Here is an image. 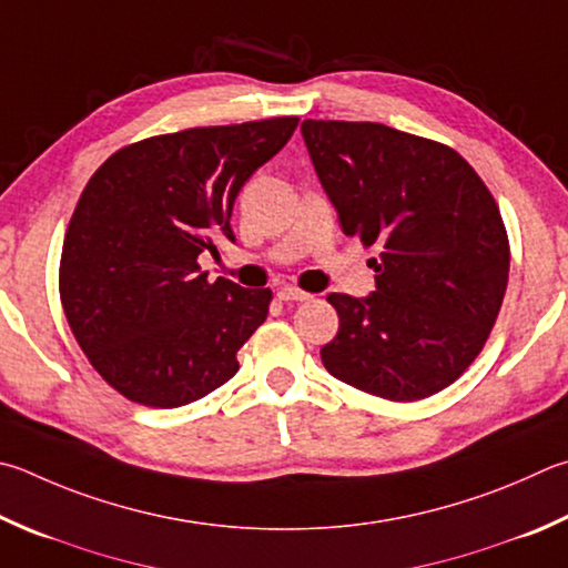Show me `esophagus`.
Instances as JSON below:
<instances>
[{"mask_svg":"<svg viewBox=\"0 0 568 568\" xmlns=\"http://www.w3.org/2000/svg\"><path fill=\"white\" fill-rule=\"evenodd\" d=\"M277 297H281V301H285V303H305V301H311L313 295L301 291V287L287 285V287H281V293H277Z\"/></svg>","mask_w":568,"mask_h":568,"instance_id":"obj_1","label":"esophagus"}]
</instances>
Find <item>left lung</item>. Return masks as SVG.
Segmentation results:
<instances>
[{
	"instance_id": "left-lung-1",
	"label": "left lung",
	"mask_w": 568,
	"mask_h": 568,
	"mask_svg": "<svg viewBox=\"0 0 568 568\" xmlns=\"http://www.w3.org/2000/svg\"><path fill=\"white\" fill-rule=\"evenodd\" d=\"M315 173L345 235L375 245V293L327 295L339 329L320 349L333 377L369 395H435L481 353L509 281L491 193L445 143L373 121H303Z\"/></svg>"
}]
</instances>
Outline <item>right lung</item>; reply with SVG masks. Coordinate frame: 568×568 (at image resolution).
Returning a JSON list of instances; mask_svg holds the SVG:
<instances>
[{
	"label": "right lung",
	"instance_id": "1",
	"mask_svg": "<svg viewBox=\"0 0 568 568\" xmlns=\"http://www.w3.org/2000/svg\"><path fill=\"white\" fill-rule=\"evenodd\" d=\"M297 116L185 129L113 153L89 179L61 248L59 295L106 383L146 407H181L239 373L271 287L209 283L199 255L235 241L233 203L293 136Z\"/></svg>",
	"mask_w": 568,
	"mask_h": 568
}]
</instances>
